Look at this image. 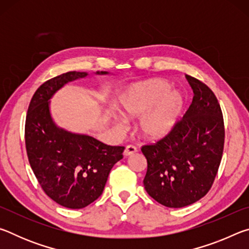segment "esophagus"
Listing matches in <instances>:
<instances>
[{"label":"esophagus","instance_id":"34e87169","mask_svg":"<svg viewBox=\"0 0 249 249\" xmlns=\"http://www.w3.org/2000/svg\"><path fill=\"white\" fill-rule=\"evenodd\" d=\"M136 153H137V148L135 146H133V145L126 146V148L124 150V155L125 156H132V155L136 154Z\"/></svg>","mask_w":249,"mask_h":249}]
</instances>
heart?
I'll use <instances>...</instances> for the list:
<instances>
[{"label": "heart", "instance_id": "heart-1", "mask_svg": "<svg viewBox=\"0 0 249 249\" xmlns=\"http://www.w3.org/2000/svg\"><path fill=\"white\" fill-rule=\"evenodd\" d=\"M183 96L171 89V83L151 79L130 87L119 100L122 114L128 119L141 117L140 133L148 141L166 137L179 120ZM122 127V125H120Z\"/></svg>", "mask_w": 249, "mask_h": 249}]
</instances>
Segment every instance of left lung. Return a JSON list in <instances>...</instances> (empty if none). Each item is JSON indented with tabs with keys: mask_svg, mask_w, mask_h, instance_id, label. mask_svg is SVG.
I'll list each match as a JSON object with an SVG mask.
<instances>
[{
	"mask_svg": "<svg viewBox=\"0 0 249 249\" xmlns=\"http://www.w3.org/2000/svg\"><path fill=\"white\" fill-rule=\"evenodd\" d=\"M192 103L166 137L144 145V187L167 208H183L210 191L224 149V120L215 94L200 80L185 75Z\"/></svg>",
	"mask_w": 249,
	"mask_h": 249,
	"instance_id": "obj_1",
	"label": "left lung"
}]
</instances>
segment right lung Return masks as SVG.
Returning a JSON list of instances; mask_svg holds the SVG:
<instances>
[{
	"label": "right lung",
	"instance_id": "obj_1",
	"mask_svg": "<svg viewBox=\"0 0 249 249\" xmlns=\"http://www.w3.org/2000/svg\"><path fill=\"white\" fill-rule=\"evenodd\" d=\"M87 75L69 71L44 82L33 95L25 122V145L34 175L50 199L68 209L86 208L102 195L109 171L125 149L53 123L49 100L66 83Z\"/></svg>",
	"mask_w": 249,
	"mask_h": 249
}]
</instances>
